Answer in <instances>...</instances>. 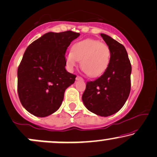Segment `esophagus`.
Segmentation results:
<instances>
[{
	"instance_id": "34e87169",
	"label": "esophagus",
	"mask_w": 157,
	"mask_h": 157,
	"mask_svg": "<svg viewBox=\"0 0 157 157\" xmlns=\"http://www.w3.org/2000/svg\"><path fill=\"white\" fill-rule=\"evenodd\" d=\"M75 79H76L77 81H79V80L83 81V80H84V79H83V78H82V77H81V76H79V75H78V76L76 77V78H75Z\"/></svg>"
}]
</instances>
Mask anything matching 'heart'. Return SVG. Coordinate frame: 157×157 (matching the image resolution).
<instances>
[{
    "mask_svg": "<svg viewBox=\"0 0 157 157\" xmlns=\"http://www.w3.org/2000/svg\"><path fill=\"white\" fill-rule=\"evenodd\" d=\"M111 50L101 41L93 39L75 42L71 51L65 56L66 64L73 70L81 61V67L90 77H98L107 69L110 62Z\"/></svg>",
    "mask_w": 157,
    "mask_h": 157,
    "instance_id": "obj_1",
    "label": "heart"
}]
</instances>
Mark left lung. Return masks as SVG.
I'll list each match as a JSON object with an SVG mask.
<instances>
[{"instance_id":"8db88e82","label":"left lung","mask_w":157,"mask_h":157,"mask_svg":"<svg viewBox=\"0 0 157 157\" xmlns=\"http://www.w3.org/2000/svg\"><path fill=\"white\" fill-rule=\"evenodd\" d=\"M101 36L111 50L109 64L98 78L86 82L82 101L89 111L107 117L118 112L128 99L132 65L122 44L106 34Z\"/></svg>"}]
</instances>
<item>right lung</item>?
Here are the masks:
<instances>
[{
	"label": "right lung",
	"instance_id": "add662e5",
	"mask_svg": "<svg viewBox=\"0 0 157 157\" xmlns=\"http://www.w3.org/2000/svg\"><path fill=\"white\" fill-rule=\"evenodd\" d=\"M79 33L48 32L28 46L17 69V92L22 105L36 117L58 110L65 90L76 75L65 70L64 55Z\"/></svg>",
	"mask_w": 157,
	"mask_h": 157
}]
</instances>
